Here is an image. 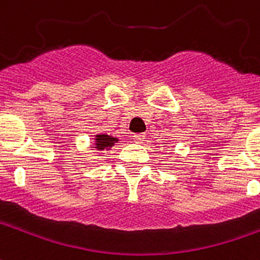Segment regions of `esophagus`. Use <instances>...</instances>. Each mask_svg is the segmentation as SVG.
Masks as SVG:
<instances>
[{
    "instance_id": "obj_1",
    "label": "esophagus",
    "mask_w": 260,
    "mask_h": 260,
    "mask_svg": "<svg viewBox=\"0 0 260 260\" xmlns=\"http://www.w3.org/2000/svg\"><path fill=\"white\" fill-rule=\"evenodd\" d=\"M132 138H134V142H136V143H143L146 135L145 134H135Z\"/></svg>"
}]
</instances>
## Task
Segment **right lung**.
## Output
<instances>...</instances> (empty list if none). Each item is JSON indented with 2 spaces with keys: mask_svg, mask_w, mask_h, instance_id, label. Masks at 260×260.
<instances>
[{
  "mask_svg": "<svg viewBox=\"0 0 260 260\" xmlns=\"http://www.w3.org/2000/svg\"><path fill=\"white\" fill-rule=\"evenodd\" d=\"M115 143H118V138L106 135V134H98V135H95L92 147L98 151H105V150H110Z\"/></svg>",
  "mask_w": 260,
  "mask_h": 260,
  "instance_id": "add662e5",
  "label": "right lung"
}]
</instances>
